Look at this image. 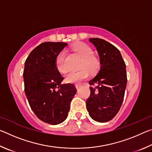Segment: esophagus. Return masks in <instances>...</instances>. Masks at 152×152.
I'll list each match as a JSON object with an SVG mask.
<instances>
[{
	"mask_svg": "<svg viewBox=\"0 0 152 152\" xmlns=\"http://www.w3.org/2000/svg\"><path fill=\"white\" fill-rule=\"evenodd\" d=\"M81 86H82V84H81L80 83L76 84V89H79L80 88Z\"/></svg>",
	"mask_w": 152,
	"mask_h": 152,
	"instance_id": "obj_1",
	"label": "esophagus"
}]
</instances>
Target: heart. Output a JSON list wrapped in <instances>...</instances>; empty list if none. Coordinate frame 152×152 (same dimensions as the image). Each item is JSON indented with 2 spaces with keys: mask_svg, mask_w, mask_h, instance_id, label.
<instances>
[{
  "mask_svg": "<svg viewBox=\"0 0 152 152\" xmlns=\"http://www.w3.org/2000/svg\"><path fill=\"white\" fill-rule=\"evenodd\" d=\"M72 49L83 58L81 64V68H82L81 70L78 72H70L66 76L65 80L66 82L75 84L88 78L90 76L89 69L92 72H96L101 67V62L99 59L93 56L94 51L86 43H76L72 45ZM66 58V55L64 51H61L56 57V66L57 70L60 73H66L67 71Z\"/></svg>",
  "mask_w": 152,
  "mask_h": 152,
  "instance_id": "heart-1",
  "label": "heart"
}]
</instances>
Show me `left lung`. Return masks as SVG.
Instances as JSON below:
<instances>
[{"label": "left lung", "mask_w": 152, "mask_h": 152, "mask_svg": "<svg viewBox=\"0 0 152 152\" xmlns=\"http://www.w3.org/2000/svg\"><path fill=\"white\" fill-rule=\"evenodd\" d=\"M99 53L101 68L89 81L91 95L86 104L89 115L97 122L109 121L119 112L127 86L125 61L119 50L104 39L90 38Z\"/></svg>", "instance_id": "left-lung-1"}]
</instances>
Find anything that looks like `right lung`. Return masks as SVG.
<instances>
[{"instance_id": "1", "label": "right lung", "mask_w": 152, "mask_h": 152, "mask_svg": "<svg viewBox=\"0 0 152 152\" xmlns=\"http://www.w3.org/2000/svg\"><path fill=\"white\" fill-rule=\"evenodd\" d=\"M67 45L62 42L41 43L25 62V92L31 109L40 120L51 125L66 120L77 91L72 84H61L64 77L56 66V57Z\"/></svg>"}]
</instances>
